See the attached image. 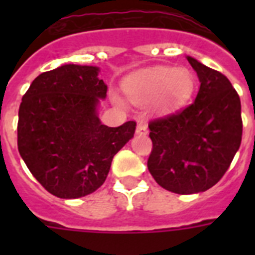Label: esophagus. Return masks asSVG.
Masks as SVG:
<instances>
[{"label":"esophagus","instance_id":"esophagus-1","mask_svg":"<svg viewBox=\"0 0 255 255\" xmlns=\"http://www.w3.org/2000/svg\"><path fill=\"white\" fill-rule=\"evenodd\" d=\"M136 133H137V135H147V124L144 123V122H139V123H137V127H136Z\"/></svg>","mask_w":255,"mask_h":255}]
</instances>
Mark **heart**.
Wrapping results in <instances>:
<instances>
[{"instance_id": "obj_1", "label": "heart", "mask_w": 255, "mask_h": 255, "mask_svg": "<svg viewBox=\"0 0 255 255\" xmlns=\"http://www.w3.org/2000/svg\"><path fill=\"white\" fill-rule=\"evenodd\" d=\"M193 88V79L186 70L157 67L129 78L124 83L128 99L135 104H145L153 99V111L168 114L178 108ZM115 100L120 103L119 98Z\"/></svg>"}]
</instances>
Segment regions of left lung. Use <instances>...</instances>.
I'll return each mask as SVG.
<instances>
[{
  "mask_svg": "<svg viewBox=\"0 0 255 255\" xmlns=\"http://www.w3.org/2000/svg\"><path fill=\"white\" fill-rule=\"evenodd\" d=\"M200 90L190 106L148 124L153 148L148 169L164 189L177 194L216 185L241 145V100L229 79L186 57Z\"/></svg>",
  "mask_w": 255,
  "mask_h": 255,
  "instance_id": "8db88e82",
  "label": "left lung"
}]
</instances>
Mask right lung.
Instances as JSON below:
<instances>
[{"label":"right lung","mask_w":255,"mask_h":255,"mask_svg":"<svg viewBox=\"0 0 255 255\" xmlns=\"http://www.w3.org/2000/svg\"><path fill=\"white\" fill-rule=\"evenodd\" d=\"M99 67L67 63L38 75L18 112V151L38 182L59 198L95 192L135 122L107 127L98 115L107 86Z\"/></svg>","instance_id":"add662e5"}]
</instances>
